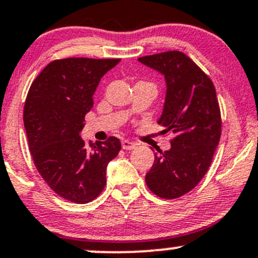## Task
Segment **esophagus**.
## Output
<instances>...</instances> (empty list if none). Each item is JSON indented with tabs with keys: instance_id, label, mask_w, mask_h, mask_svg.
<instances>
[{
	"instance_id": "esophagus-1",
	"label": "esophagus",
	"mask_w": 258,
	"mask_h": 258,
	"mask_svg": "<svg viewBox=\"0 0 258 258\" xmlns=\"http://www.w3.org/2000/svg\"><path fill=\"white\" fill-rule=\"evenodd\" d=\"M121 145H122V148H123V150H134V148L136 147V143L131 142V141H127V140L122 141Z\"/></svg>"
}]
</instances>
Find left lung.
<instances>
[{
  "instance_id": "left-lung-1",
  "label": "left lung",
  "mask_w": 258,
  "mask_h": 258,
  "mask_svg": "<svg viewBox=\"0 0 258 258\" xmlns=\"http://www.w3.org/2000/svg\"><path fill=\"white\" fill-rule=\"evenodd\" d=\"M161 73L167 91L158 123L173 132L170 150L154 154L146 174L152 193L175 199L194 189L207 174L221 136V116L210 78L178 50L138 58Z\"/></svg>"
}]
</instances>
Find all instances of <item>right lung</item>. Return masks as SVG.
<instances>
[{"instance_id": "obj_1", "label": "right lung", "mask_w": 258, "mask_h": 258, "mask_svg": "<svg viewBox=\"0 0 258 258\" xmlns=\"http://www.w3.org/2000/svg\"><path fill=\"white\" fill-rule=\"evenodd\" d=\"M120 59L51 61L29 88L23 122L37 170L59 197L86 204L106 185V167L121 150L116 137L89 142L80 136L100 80Z\"/></svg>"}]
</instances>
